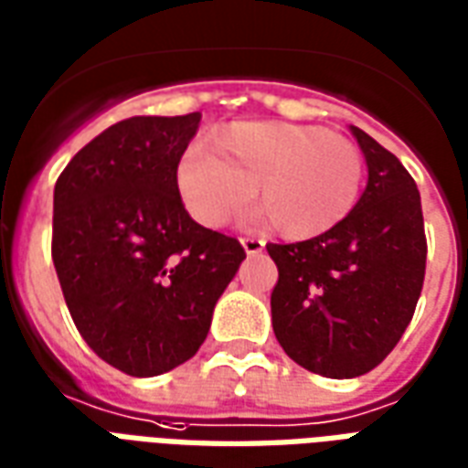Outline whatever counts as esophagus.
I'll list each match as a JSON object with an SVG mask.
<instances>
[{"label": "esophagus", "mask_w": 468, "mask_h": 468, "mask_svg": "<svg viewBox=\"0 0 468 468\" xmlns=\"http://www.w3.org/2000/svg\"><path fill=\"white\" fill-rule=\"evenodd\" d=\"M241 247H244V251H247L249 257H254V254H259V251H264L267 241H264V239H257V237H244L241 239Z\"/></svg>", "instance_id": "34e87169"}]
</instances>
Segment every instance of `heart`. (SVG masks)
Masks as SVG:
<instances>
[{"label":"heart","instance_id":"1","mask_svg":"<svg viewBox=\"0 0 468 468\" xmlns=\"http://www.w3.org/2000/svg\"><path fill=\"white\" fill-rule=\"evenodd\" d=\"M367 164L346 136L324 126L247 122L207 146H192L176 166L186 211L217 229L251 197L286 239H314L342 224L359 201Z\"/></svg>","mask_w":468,"mask_h":468}]
</instances>
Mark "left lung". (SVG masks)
<instances>
[{"mask_svg": "<svg viewBox=\"0 0 468 468\" xmlns=\"http://www.w3.org/2000/svg\"><path fill=\"white\" fill-rule=\"evenodd\" d=\"M369 182L342 224L296 244H267L276 342L299 367L329 378L367 374L407 332L421 296L426 234L411 174L359 126Z\"/></svg>", "mask_w": 468, "mask_h": 468, "instance_id": "8db88e82", "label": "left lung"}]
</instances>
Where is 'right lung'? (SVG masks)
Returning a JSON list of instances; mask_svg holds the SVG:
<instances>
[{"mask_svg":"<svg viewBox=\"0 0 468 468\" xmlns=\"http://www.w3.org/2000/svg\"><path fill=\"white\" fill-rule=\"evenodd\" d=\"M132 117L80 149L54 184L52 259L81 339L129 377L192 359L214 304L247 259L184 209L176 166L199 129Z\"/></svg>","mask_w":468,"mask_h":468,"instance_id":"right-lung-1","label":"right lung"}]
</instances>
